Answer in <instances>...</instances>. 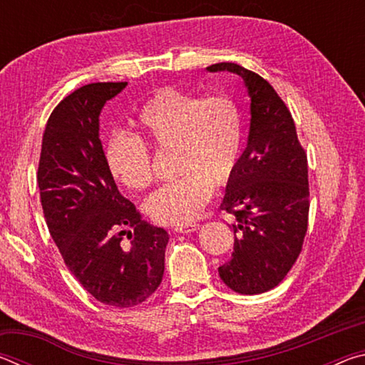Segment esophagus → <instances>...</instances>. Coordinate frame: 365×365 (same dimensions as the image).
Here are the masks:
<instances>
[{
	"mask_svg": "<svg viewBox=\"0 0 365 365\" xmlns=\"http://www.w3.org/2000/svg\"><path fill=\"white\" fill-rule=\"evenodd\" d=\"M201 225L197 224V222H191V224H182V225H177L174 230L177 233H191V232H196L197 228H200Z\"/></svg>",
	"mask_w": 365,
	"mask_h": 365,
	"instance_id": "esophagus-1",
	"label": "esophagus"
}]
</instances>
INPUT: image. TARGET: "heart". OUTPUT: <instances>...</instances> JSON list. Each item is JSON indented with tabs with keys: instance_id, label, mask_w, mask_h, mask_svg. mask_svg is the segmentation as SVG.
<instances>
[{
	"instance_id": "obj_1",
	"label": "heart",
	"mask_w": 365,
	"mask_h": 365,
	"mask_svg": "<svg viewBox=\"0 0 365 365\" xmlns=\"http://www.w3.org/2000/svg\"><path fill=\"white\" fill-rule=\"evenodd\" d=\"M138 138L114 135L106 146V164L117 182L143 191L154 180L153 158L146 145L172 153L178 175L148 197L145 211L164 225H180L197 217L214 193L232 180L242 159L243 120L233 98L200 96L164 86L154 91L135 117Z\"/></svg>"
}]
</instances>
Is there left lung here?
Listing matches in <instances>:
<instances>
[{
	"instance_id": "obj_1",
	"label": "left lung",
	"mask_w": 365,
	"mask_h": 365,
	"mask_svg": "<svg viewBox=\"0 0 365 365\" xmlns=\"http://www.w3.org/2000/svg\"><path fill=\"white\" fill-rule=\"evenodd\" d=\"M207 71L237 73L251 98L248 148L220 206L235 215V243L219 275L240 294L265 293L285 279L304 243L307 156L292 113L267 80L235 63L212 64Z\"/></svg>"
}]
</instances>
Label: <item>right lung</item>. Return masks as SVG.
Wrapping results in <instances>:
<instances>
[{
	"mask_svg": "<svg viewBox=\"0 0 365 365\" xmlns=\"http://www.w3.org/2000/svg\"><path fill=\"white\" fill-rule=\"evenodd\" d=\"M127 82L66 96L46 122L38 163L43 214L67 269L103 304L133 307L156 292L169 233L141 219L117 190L100 140L104 103Z\"/></svg>",
	"mask_w": 365,
	"mask_h": 365,
	"instance_id": "1",
	"label": "right lung"
}]
</instances>
